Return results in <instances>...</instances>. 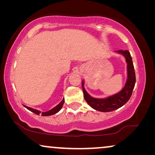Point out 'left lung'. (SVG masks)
I'll return each instance as SVG.
<instances>
[{"instance_id": "8db88e82", "label": "left lung", "mask_w": 155, "mask_h": 155, "mask_svg": "<svg viewBox=\"0 0 155 155\" xmlns=\"http://www.w3.org/2000/svg\"><path fill=\"white\" fill-rule=\"evenodd\" d=\"M124 55L127 63L128 78L123 90L117 94L112 95L105 99L93 98L86 92L84 87V82H82L84 98L92 109L101 112L114 111L124 106L130 99L135 84V73L133 66L132 57L128 51L119 50L116 51Z\"/></svg>"}]
</instances>
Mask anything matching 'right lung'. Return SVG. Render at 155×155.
<instances>
[{
    "label": "right lung",
    "instance_id": "add662e5",
    "mask_svg": "<svg viewBox=\"0 0 155 155\" xmlns=\"http://www.w3.org/2000/svg\"><path fill=\"white\" fill-rule=\"evenodd\" d=\"M64 101H65L64 99H63V100L61 101V102L59 103L56 106V107H55L54 108H53V109H51L50 111H46V112H42L41 116H48L54 115V114L58 113V112L61 109V108H62L63 104H64ZM25 107L27 108V109H28V110H29V111H30L33 112V113L37 114V115H39V114H41V111H38V110L31 109V108L27 107V106H25Z\"/></svg>",
    "mask_w": 155,
    "mask_h": 155
}]
</instances>
